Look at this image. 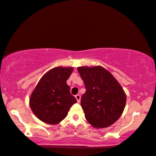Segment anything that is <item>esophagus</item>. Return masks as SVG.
Listing matches in <instances>:
<instances>
[{"instance_id":"1","label":"esophagus","mask_w":156,"mask_h":156,"mask_svg":"<svg viewBox=\"0 0 156 156\" xmlns=\"http://www.w3.org/2000/svg\"><path fill=\"white\" fill-rule=\"evenodd\" d=\"M76 100H77V101H78V102L79 103L80 101V95L79 94H77V95H76Z\"/></svg>"}]
</instances>
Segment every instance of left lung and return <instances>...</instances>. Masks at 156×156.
Returning a JSON list of instances; mask_svg holds the SVG:
<instances>
[{
    "mask_svg": "<svg viewBox=\"0 0 156 156\" xmlns=\"http://www.w3.org/2000/svg\"><path fill=\"white\" fill-rule=\"evenodd\" d=\"M86 93L80 105L87 121L94 128L111 126L123 113L126 103L123 89L112 74L101 66L78 67Z\"/></svg>",
    "mask_w": 156,
    "mask_h": 156,
    "instance_id": "left-lung-1",
    "label": "left lung"
}]
</instances>
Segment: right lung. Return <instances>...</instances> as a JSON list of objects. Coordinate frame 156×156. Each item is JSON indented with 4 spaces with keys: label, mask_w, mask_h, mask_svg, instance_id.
I'll return each mask as SVG.
<instances>
[{
    "label": "right lung",
    "mask_w": 156,
    "mask_h": 156,
    "mask_svg": "<svg viewBox=\"0 0 156 156\" xmlns=\"http://www.w3.org/2000/svg\"><path fill=\"white\" fill-rule=\"evenodd\" d=\"M73 70L72 67L54 68L39 80L30 95V106L41 121L52 125L59 123L77 103L66 83Z\"/></svg>",
    "instance_id": "obj_1"
}]
</instances>
